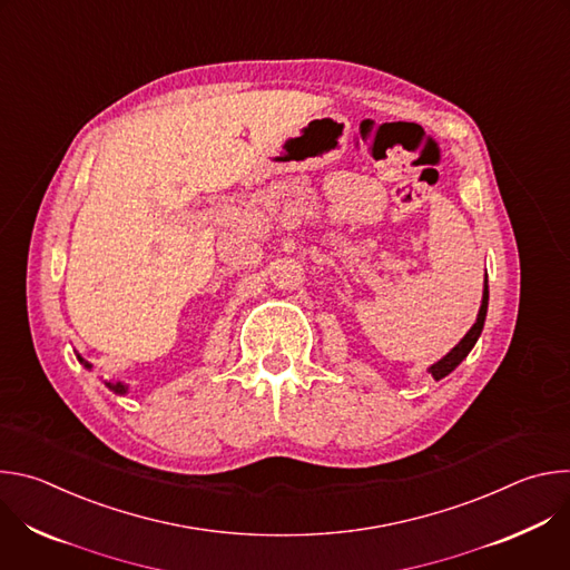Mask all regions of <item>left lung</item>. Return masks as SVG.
Returning a JSON list of instances; mask_svg holds the SVG:
<instances>
[{
  "mask_svg": "<svg viewBox=\"0 0 570 570\" xmlns=\"http://www.w3.org/2000/svg\"><path fill=\"white\" fill-rule=\"evenodd\" d=\"M487 304H490V286H487V277H484V288H482V302H480V311H478V317H475V322H473V327L466 332V336L444 356V358H440L438 363H433L431 367H429V372L433 374V379L435 381H440V379H444L446 374H451L464 358H466V354L473 350V345H475V341L480 338V334H482V327H484V317H487Z\"/></svg>",
  "mask_w": 570,
  "mask_h": 570,
  "instance_id": "obj_1",
  "label": "left lung"
}]
</instances>
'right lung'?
Segmentation results:
<instances>
[{"instance_id": "right-lung-1", "label": "right lung", "mask_w": 570, "mask_h": 570, "mask_svg": "<svg viewBox=\"0 0 570 570\" xmlns=\"http://www.w3.org/2000/svg\"><path fill=\"white\" fill-rule=\"evenodd\" d=\"M76 356H78V354H76ZM78 361H80V363H83V365H86L88 370L92 367V365H90L88 361H83V358H80V356H78ZM106 387H108V390H112L115 394H126V392H128V385H126L124 381H106Z\"/></svg>"}]
</instances>
